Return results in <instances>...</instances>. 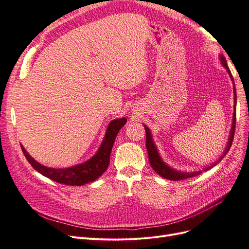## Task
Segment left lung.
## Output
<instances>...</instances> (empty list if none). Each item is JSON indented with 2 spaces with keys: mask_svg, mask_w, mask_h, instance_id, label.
Wrapping results in <instances>:
<instances>
[{
  "mask_svg": "<svg viewBox=\"0 0 249 249\" xmlns=\"http://www.w3.org/2000/svg\"><path fill=\"white\" fill-rule=\"evenodd\" d=\"M220 61H221L222 66L225 68L226 72L229 73L231 79L232 81V85H233V102H235V105H233V115H232V122H231V132H230V138L229 141H227L226 144V148L225 150L223 151L222 155L220 156L218 159V160H216L214 164L208 166L203 168V170H199V171H194V172H183V171H177L176 169H173L170 166H168L166 162L161 160L160 155L158 151V148H156L154 142H153V138L150 129L148 128L146 125H144L145 130H146V148L148 151V155H149V161H150V165L153 168L154 171L158 173L159 175H160L161 177H164L166 179H170V180H181V179H187L190 178V177H193L196 175H199L200 173H202V171H208L211 168H213L214 166H216L218 162L221 160L224 156L229 152V150L231 147V143L233 140V134H235V128H236V103H237V94H236V88H235V82H233V78L231 76V71L227 67L226 63V59L223 55L219 56Z\"/></svg>",
  "mask_w": 249,
  "mask_h": 249,
  "instance_id": "left-lung-1",
  "label": "left lung"
}]
</instances>
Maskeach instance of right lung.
<instances>
[{
    "label": "right lung",
    "mask_w": 249,
    "mask_h": 249,
    "mask_svg": "<svg viewBox=\"0 0 249 249\" xmlns=\"http://www.w3.org/2000/svg\"><path fill=\"white\" fill-rule=\"evenodd\" d=\"M126 122V118L112 120L107 126L104 139L96 154L82 164H78L73 167L59 169L46 167L30 156V154L25 150L23 145H20V147H22L27 160L40 174L56 182L67 184V186H83L85 183L95 181L106 171L109 165V156L117 134Z\"/></svg>",
    "instance_id": "add662e5"
}]
</instances>
